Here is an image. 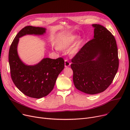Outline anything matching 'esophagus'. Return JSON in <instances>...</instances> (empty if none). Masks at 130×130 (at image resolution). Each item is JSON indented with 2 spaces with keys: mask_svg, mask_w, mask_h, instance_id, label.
I'll use <instances>...</instances> for the list:
<instances>
[{
  "mask_svg": "<svg viewBox=\"0 0 130 130\" xmlns=\"http://www.w3.org/2000/svg\"><path fill=\"white\" fill-rule=\"evenodd\" d=\"M70 65H71V63L70 62V61L67 59H65V67H67L70 66Z\"/></svg>",
  "mask_w": 130,
  "mask_h": 130,
  "instance_id": "1",
  "label": "esophagus"
}]
</instances>
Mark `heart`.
<instances>
[{
	"label": "heart",
	"mask_w": 130,
	"mask_h": 130,
	"mask_svg": "<svg viewBox=\"0 0 130 130\" xmlns=\"http://www.w3.org/2000/svg\"><path fill=\"white\" fill-rule=\"evenodd\" d=\"M77 39V36L75 35H70L63 37L60 40H58L55 44L56 48L59 51H65L67 50L74 43V42ZM79 46V43H77L73 46L69 50V52L71 54L74 55L76 54L78 51Z\"/></svg>",
	"instance_id": "heart-1"
}]
</instances>
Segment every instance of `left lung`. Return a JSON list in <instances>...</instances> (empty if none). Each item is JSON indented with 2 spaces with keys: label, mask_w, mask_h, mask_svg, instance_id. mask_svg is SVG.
I'll return each mask as SVG.
<instances>
[{
  "label": "left lung",
  "mask_w": 130,
  "mask_h": 130,
  "mask_svg": "<svg viewBox=\"0 0 130 130\" xmlns=\"http://www.w3.org/2000/svg\"><path fill=\"white\" fill-rule=\"evenodd\" d=\"M94 38L72 59L73 82L77 90L88 94L104 92L115 77L119 65L114 36L105 27L93 24Z\"/></svg>",
  "instance_id": "obj_1"
}]
</instances>
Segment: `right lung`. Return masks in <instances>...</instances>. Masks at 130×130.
<instances>
[{
  "instance_id": "right-lung-1",
  "label": "right lung",
  "mask_w": 130,
  "mask_h": 130,
  "mask_svg": "<svg viewBox=\"0 0 130 130\" xmlns=\"http://www.w3.org/2000/svg\"><path fill=\"white\" fill-rule=\"evenodd\" d=\"M45 30L43 27H25L13 39L9 51V63L13 82L23 93L32 98L40 99L48 95L64 68L62 57L56 59L44 58L34 66L26 65L19 59L17 51L19 38L26 34L42 35Z\"/></svg>"
}]
</instances>
